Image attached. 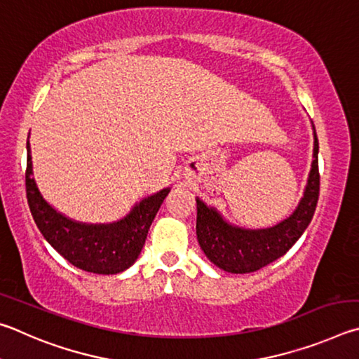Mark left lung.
<instances>
[{"mask_svg":"<svg viewBox=\"0 0 359 359\" xmlns=\"http://www.w3.org/2000/svg\"><path fill=\"white\" fill-rule=\"evenodd\" d=\"M320 192L318 140L313 128V162L304 197L297 211L271 229L244 230L231 227L216 210L197 198V240L205 255L224 271L252 273L287 254L311 224Z\"/></svg>","mask_w":359,"mask_h":359,"instance_id":"8db88e82","label":"left lung"}]
</instances>
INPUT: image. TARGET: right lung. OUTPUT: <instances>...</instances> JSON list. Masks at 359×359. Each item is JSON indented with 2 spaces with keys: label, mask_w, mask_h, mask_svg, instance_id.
Listing matches in <instances>:
<instances>
[{
  "label": "right lung",
  "mask_w": 359,
  "mask_h": 359,
  "mask_svg": "<svg viewBox=\"0 0 359 359\" xmlns=\"http://www.w3.org/2000/svg\"><path fill=\"white\" fill-rule=\"evenodd\" d=\"M27 198L37 229L55 250L88 273L116 274L128 269L140 255L151 222L170 189H163L134 206L121 221L107 225L74 222L50 206L34 183L29 142L27 143Z\"/></svg>",
  "instance_id": "obj_1"
}]
</instances>
